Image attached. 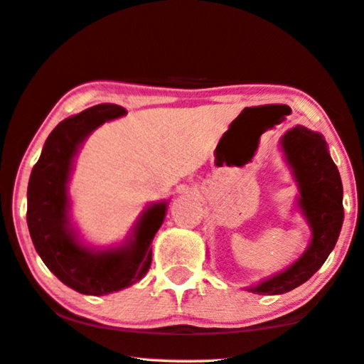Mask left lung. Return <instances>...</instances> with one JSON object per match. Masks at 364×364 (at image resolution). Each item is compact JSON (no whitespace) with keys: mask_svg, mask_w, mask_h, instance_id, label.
<instances>
[{"mask_svg":"<svg viewBox=\"0 0 364 364\" xmlns=\"http://www.w3.org/2000/svg\"><path fill=\"white\" fill-rule=\"evenodd\" d=\"M282 147L295 173L301 196L299 207L313 230V240L306 252L285 272L250 288L257 295H282L311 279L331 255L343 223L342 180L324 137L296 126L284 136Z\"/></svg>","mask_w":364,"mask_h":364,"instance_id":"obj_1","label":"left lung"}]
</instances>
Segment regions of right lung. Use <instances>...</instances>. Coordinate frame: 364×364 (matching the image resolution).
<instances>
[{
  "label": "right lung",
  "mask_w": 364,
  "mask_h": 364,
  "mask_svg": "<svg viewBox=\"0 0 364 364\" xmlns=\"http://www.w3.org/2000/svg\"><path fill=\"white\" fill-rule=\"evenodd\" d=\"M123 107L102 103L61 121L45 142L27 188V227L45 265L63 284L84 295H108L139 282L152 264V240L165 218L160 203L142 213L128 245L97 251L84 247L69 228L68 180L79 144Z\"/></svg>",
  "instance_id": "obj_1"
}]
</instances>
